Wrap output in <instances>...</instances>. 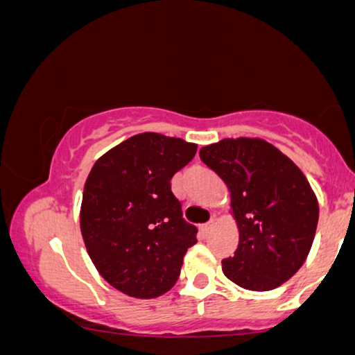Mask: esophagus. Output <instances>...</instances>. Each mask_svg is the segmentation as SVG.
<instances>
[{
	"instance_id": "esophagus-1",
	"label": "esophagus",
	"mask_w": 355,
	"mask_h": 355,
	"mask_svg": "<svg viewBox=\"0 0 355 355\" xmlns=\"http://www.w3.org/2000/svg\"><path fill=\"white\" fill-rule=\"evenodd\" d=\"M214 225H215V217H211V218L209 220V222L203 223V225H202V230H203V232H209Z\"/></svg>"
}]
</instances>
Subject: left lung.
I'll return each mask as SVG.
<instances>
[{
    "instance_id": "8db88e82",
    "label": "left lung",
    "mask_w": 355,
    "mask_h": 355,
    "mask_svg": "<svg viewBox=\"0 0 355 355\" xmlns=\"http://www.w3.org/2000/svg\"><path fill=\"white\" fill-rule=\"evenodd\" d=\"M200 158L225 182L237 220L239 247L222 260L227 279L247 291H272L302 267L319 222L305 175L260 138H223Z\"/></svg>"
}]
</instances>
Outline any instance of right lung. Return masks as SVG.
Returning <instances> with one entry per match:
<instances>
[{
    "mask_svg": "<svg viewBox=\"0 0 355 355\" xmlns=\"http://www.w3.org/2000/svg\"><path fill=\"white\" fill-rule=\"evenodd\" d=\"M197 145L160 133H140L108 150L85 182L80 229L96 270L116 291L137 299L168 292L197 227L182 217L170 180Z\"/></svg>",
    "mask_w": 355,
    "mask_h": 355,
    "instance_id": "1",
    "label": "right lung"
}]
</instances>
